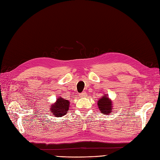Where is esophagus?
<instances>
[{"label":"esophagus","instance_id":"obj_1","mask_svg":"<svg viewBox=\"0 0 160 160\" xmlns=\"http://www.w3.org/2000/svg\"><path fill=\"white\" fill-rule=\"evenodd\" d=\"M86 95H87L86 92H82L80 94V97H84V96H86Z\"/></svg>","mask_w":160,"mask_h":160}]
</instances>
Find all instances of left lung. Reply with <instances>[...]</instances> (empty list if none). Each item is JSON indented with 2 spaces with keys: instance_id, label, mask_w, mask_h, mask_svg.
Listing matches in <instances>:
<instances>
[{
  "instance_id": "8db88e82",
  "label": "left lung",
  "mask_w": 160,
  "mask_h": 160,
  "mask_svg": "<svg viewBox=\"0 0 160 160\" xmlns=\"http://www.w3.org/2000/svg\"><path fill=\"white\" fill-rule=\"evenodd\" d=\"M98 105L100 111L104 115H109L113 109H112L113 107L112 101L107 95H104V96L98 100Z\"/></svg>"
}]
</instances>
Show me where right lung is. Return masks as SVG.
<instances>
[{
    "instance_id": "obj_1",
    "label": "right lung",
    "mask_w": 160,
    "mask_h": 160,
    "mask_svg": "<svg viewBox=\"0 0 160 160\" xmlns=\"http://www.w3.org/2000/svg\"><path fill=\"white\" fill-rule=\"evenodd\" d=\"M69 104L70 102L68 100L59 97L57 98V102L51 105L50 110L54 116L61 117L67 113V111L69 109Z\"/></svg>"
}]
</instances>
